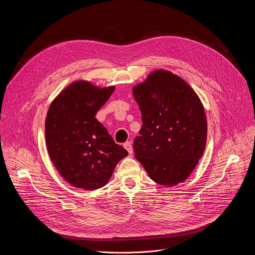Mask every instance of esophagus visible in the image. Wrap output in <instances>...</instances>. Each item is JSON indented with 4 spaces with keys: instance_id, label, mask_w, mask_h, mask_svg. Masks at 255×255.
<instances>
[{
    "instance_id": "obj_1",
    "label": "esophagus",
    "mask_w": 255,
    "mask_h": 255,
    "mask_svg": "<svg viewBox=\"0 0 255 255\" xmlns=\"http://www.w3.org/2000/svg\"><path fill=\"white\" fill-rule=\"evenodd\" d=\"M124 148L128 151L129 154L133 153V148H132V144L130 141H127L126 143H124Z\"/></svg>"
}]
</instances>
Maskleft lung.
Returning <instances> with one entry per match:
<instances>
[{
    "label": "left lung",
    "mask_w": 255,
    "mask_h": 255,
    "mask_svg": "<svg viewBox=\"0 0 255 255\" xmlns=\"http://www.w3.org/2000/svg\"><path fill=\"white\" fill-rule=\"evenodd\" d=\"M142 116L133 142L136 159L156 184L185 181L203 156L207 118L192 87L169 70L156 69L132 89Z\"/></svg>",
    "instance_id": "8db88e82"
}]
</instances>
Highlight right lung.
<instances>
[{
  "label": "right lung",
  "instance_id": "right-lung-1",
  "mask_svg": "<svg viewBox=\"0 0 255 255\" xmlns=\"http://www.w3.org/2000/svg\"><path fill=\"white\" fill-rule=\"evenodd\" d=\"M115 91L75 81L51 102L45 119L49 157L72 187L93 191L108 184L128 152L116 144L96 114Z\"/></svg>",
  "mask_w": 255,
  "mask_h": 255
}]
</instances>
